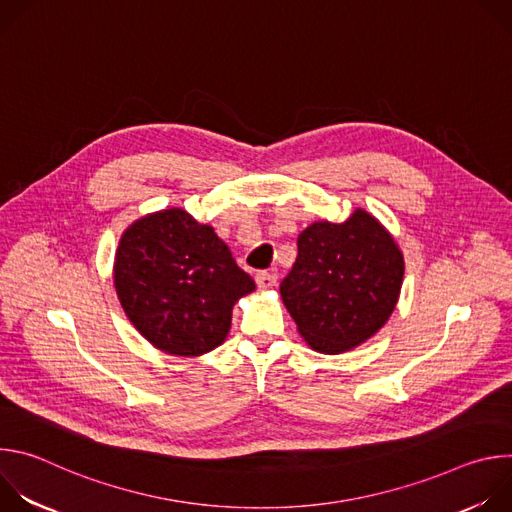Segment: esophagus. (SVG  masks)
Returning a JSON list of instances; mask_svg holds the SVG:
<instances>
[{
  "label": "esophagus",
  "instance_id": "1",
  "mask_svg": "<svg viewBox=\"0 0 512 512\" xmlns=\"http://www.w3.org/2000/svg\"><path fill=\"white\" fill-rule=\"evenodd\" d=\"M255 281L259 285V289H271L275 283H277V275L275 273H269V271H259L255 275Z\"/></svg>",
  "mask_w": 512,
  "mask_h": 512
}]
</instances>
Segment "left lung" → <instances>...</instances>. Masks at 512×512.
<instances>
[{
    "label": "left lung",
    "instance_id": "1",
    "mask_svg": "<svg viewBox=\"0 0 512 512\" xmlns=\"http://www.w3.org/2000/svg\"><path fill=\"white\" fill-rule=\"evenodd\" d=\"M405 261L393 235L356 208L344 223L316 221L298 237V257L279 285L308 346L342 354L373 338L391 318Z\"/></svg>",
    "mask_w": 512,
    "mask_h": 512
}]
</instances>
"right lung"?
I'll return each instance as SVG.
<instances>
[{
    "instance_id": "obj_1",
    "label": "right lung",
    "mask_w": 512,
    "mask_h": 512,
    "mask_svg": "<svg viewBox=\"0 0 512 512\" xmlns=\"http://www.w3.org/2000/svg\"><path fill=\"white\" fill-rule=\"evenodd\" d=\"M113 283L137 332L174 356H200L221 346L233 306L255 291V281L214 229L182 208L145 214L125 229Z\"/></svg>"
}]
</instances>
